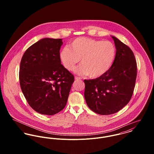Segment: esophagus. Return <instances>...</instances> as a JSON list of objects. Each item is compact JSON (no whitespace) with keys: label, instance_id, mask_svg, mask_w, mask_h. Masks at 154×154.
Instances as JSON below:
<instances>
[{"label":"esophagus","instance_id":"1","mask_svg":"<svg viewBox=\"0 0 154 154\" xmlns=\"http://www.w3.org/2000/svg\"><path fill=\"white\" fill-rule=\"evenodd\" d=\"M75 81H79V80H81V78H80L79 76H75Z\"/></svg>","mask_w":154,"mask_h":154}]
</instances>
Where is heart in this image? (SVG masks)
<instances>
[{
  "label": "heart",
  "mask_w": 154,
  "mask_h": 154,
  "mask_svg": "<svg viewBox=\"0 0 154 154\" xmlns=\"http://www.w3.org/2000/svg\"><path fill=\"white\" fill-rule=\"evenodd\" d=\"M116 56V48L112 42L86 37L76 38L59 54L63 65L69 71H73L81 59V65L75 69V72L87 75L91 78H99L107 73Z\"/></svg>",
  "instance_id": "obj_1"
}]
</instances>
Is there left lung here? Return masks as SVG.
Here are the masks:
<instances>
[{
	"label": "left lung",
	"mask_w": 154,
	"mask_h": 154,
	"mask_svg": "<svg viewBox=\"0 0 154 154\" xmlns=\"http://www.w3.org/2000/svg\"><path fill=\"white\" fill-rule=\"evenodd\" d=\"M112 38L116 56L110 70L99 78L84 81L87 104L101 115L116 113L129 103L137 76V63L132 50L116 37Z\"/></svg>",
	"instance_id": "obj_1"
}]
</instances>
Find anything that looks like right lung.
Wrapping results in <instances>:
<instances>
[{
	"instance_id": "add662e5",
	"label": "right lung",
	"mask_w": 154,
	"mask_h": 154,
	"mask_svg": "<svg viewBox=\"0 0 154 154\" xmlns=\"http://www.w3.org/2000/svg\"><path fill=\"white\" fill-rule=\"evenodd\" d=\"M62 40L43 38L24 53L20 84L30 107L45 115H54L66 106L74 76L61 64Z\"/></svg>"
}]
</instances>
